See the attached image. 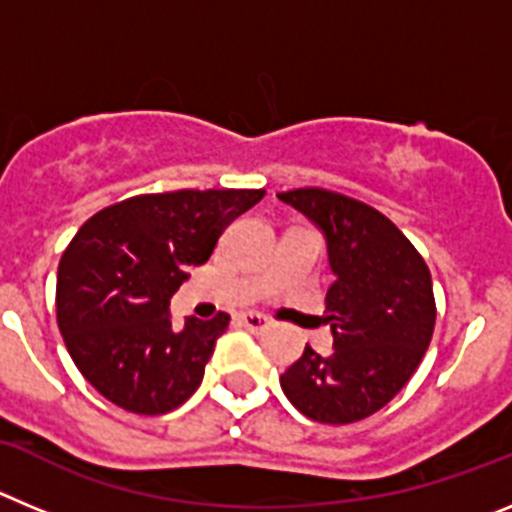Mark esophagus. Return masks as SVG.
<instances>
[{
    "instance_id": "esophagus-1",
    "label": "esophagus",
    "mask_w": 512,
    "mask_h": 512,
    "mask_svg": "<svg viewBox=\"0 0 512 512\" xmlns=\"http://www.w3.org/2000/svg\"><path fill=\"white\" fill-rule=\"evenodd\" d=\"M238 320H241L243 328L253 330V333H261V330L271 328V320L266 315H261V312H243Z\"/></svg>"
}]
</instances>
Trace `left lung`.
<instances>
[{
  "mask_svg": "<svg viewBox=\"0 0 512 512\" xmlns=\"http://www.w3.org/2000/svg\"><path fill=\"white\" fill-rule=\"evenodd\" d=\"M323 233L336 282L325 295L333 351L305 354L279 377L310 420L369 418L408 384L436 325L431 271L413 243L374 207L325 189L277 194Z\"/></svg>",
  "mask_w": 512,
  "mask_h": 512,
  "instance_id": "left-lung-1",
  "label": "left lung"
}]
</instances>
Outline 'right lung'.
<instances>
[{"label": "right lung", "instance_id": "1", "mask_svg": "<svg viewBox=\"0 0 512 512\" xmlns=\"http://www.w3.org/2000/svg\"><path fill=\"white\" fill-rule=\"evenodd\" d=\"M264 189L140 194L81 225L58 264V328L76 369L102 397L164 415L197 392L230 315L174 330L169 302Z\"/></svg>", "mask_w": 512, "mask_h": 512}]
</instances>
